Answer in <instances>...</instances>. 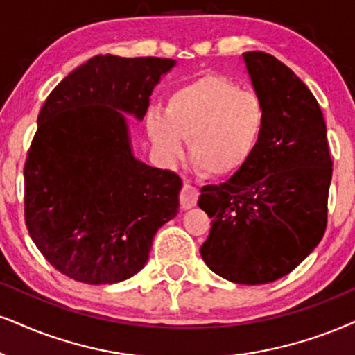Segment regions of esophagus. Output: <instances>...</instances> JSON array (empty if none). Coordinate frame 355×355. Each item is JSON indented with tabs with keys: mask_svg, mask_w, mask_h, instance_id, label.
Masks as SVG:
<instances>
[{
	"mask_svg": "<svg viewBox=\"0 0 355 355\" xmlns=\"http://www.w3.org/2000/svg\"><path fill=\"white\" fill-rule=\"evenodd\" d=\"M198 199H199L198 187L191 186L189 182H184L181 194H179V200H181V207L182 209H192L196 204H198Z\"/></svg>",
	"mask_w": 355,
	"mask_h": 355,
	"instance_id": "1",
	"label": "esophagus"
}]
</instances>
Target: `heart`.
I'll return each mask as SVG.
<instances>
[{
	"mask_svg": "<svg viewBox=\"0 0 355 355\" xmlns=\"http://www.w3.org/2000/svg\"><path fill=\"white\" fill-rule=\"evenodd\" d=\"M266 125L263 100L240 90L222 76H202L171 94L166 112L153 110L146 130L157 155L181 159L184 141L194 169L211 178H229L250 163Z\"/></svg>",
	"mask_w": 355,
	"mask_h": 355,
	"instance_id": "1",
	"label": "heart"
}]
</instances>
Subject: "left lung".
<instances>
[{
    "label": "left lung",
    "mask_w": 355,
    "mask_h": 355,
    "mask_svg": "<svg viewBox=\"0 0 355 355\" xmlns=\"http://www.w3.org/2000/svg\"><path fill=\"white\" fill-rule=\"evenodd\" d=\"M243 62L265 103V131L250 163L200 191L199 207L212 218L200 255L232 283L263 284L321 242L332 161L324 116L303 80L266 52H245Z\"/></svg>",
    "instance_id": "8db88e82"
}]
</instances>
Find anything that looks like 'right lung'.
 I'll return each instance as SVG.
<instances>
[{
  "label": "right lung",
  "instance_id": "add662e5",
  "mask_svg": "<svg viewBox=\"0 0 355 355\" xmlns=\"http://www.w3.org/2000/svg\"><path fill=\"white\" fill-rule=\"evenodd\" d=\"M159 57L95 55L51 92L24 164V217L49 263L87 284L120 283L146 265L178 216V174L137 159L126 115L143 120Z\"/></svg>",
  "mask_w": 355,
  "mask_h": 355
}]
</instances>
